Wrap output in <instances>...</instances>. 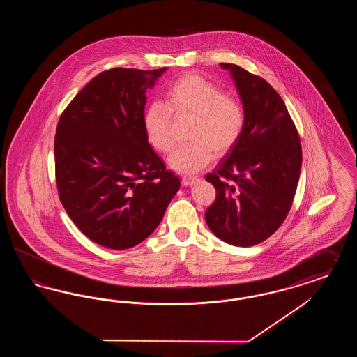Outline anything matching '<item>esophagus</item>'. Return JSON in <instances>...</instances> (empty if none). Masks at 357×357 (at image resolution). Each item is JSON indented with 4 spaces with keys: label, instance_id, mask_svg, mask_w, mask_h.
Wrapping results in <instances>:
<instances>
[{
    "label": "esophagus",
    "instance_id": "1",
    "mask_svg": "<svg viewBox=\"0 0 357 357\" xmlns=\"http://www.w3.org/2000/svg\"><path fill=\"white\" fill-rule=\"evenodd\" d=\"M199 178L198 176H192V175H183L182 176V185L183 186H192L195 185V182H198Z\"/></svg>",
    "mask_w": 357,
    "mask_h": 357
}]
</instances>
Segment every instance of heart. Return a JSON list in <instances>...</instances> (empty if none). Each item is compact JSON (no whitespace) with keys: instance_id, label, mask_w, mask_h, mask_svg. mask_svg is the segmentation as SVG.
Returning a JSON list of instances; mask_svg holds the SVG:
<instances>
[{"instance_id":"obj_1","label":"heart","mask_w":357,"mask_h":357,"mask_svg":"<svg viewBox=\"0 0 357 357\" xmlns=\"http://www.w3.org/2000/svg\"><path fill=\"white\" fill-rule=\"evenodd\" d=\"M172 115L194 118L190 128L192 142L178 147L169 158L171 169L182 174L202 170L215 153H229L246 126L242 102L227 96L220 85L192 73L176 79L166 89V104L153 102L144 111L146 135L160 153H170L174 147Z\"/></svg>"}]
</instances>
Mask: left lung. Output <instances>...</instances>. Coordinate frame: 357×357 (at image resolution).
Returning a JSON list of instances; mask_svg holds the SVG:
<instances>
[{"label":"left lung","mask_w":357,"mask_h":357,"mask_svg":"<svg viewBox=\"0 0 357 357\" xmlns=\"http://www.w3.org/2000/svg\"><path fill=\"white\" fill-rule=\"evenodd\" d=\"M237 85L246 126L237 144L206 181L217 197L204 218L226 243L253 246L282 225L293 204L303 151L287 105L262 77L222 63Z\"/></svg>","instance_id":"1"}]
</instances>
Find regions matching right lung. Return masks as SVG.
I'll return each instance as SVG.
<instances>
[{
	"label": "right lung",
	"instance_id": "1",
	"mask_svg": "<svg viewBox=\"0 0 357 357\" xmlns=\"http://www.w3.org/2000/svg\"><path fill=\"white\" fill-rule=\"evenodd\" d=\"M167 68H112L63 111L54 136L60 201L91 241L115 250L149 237L181 186L149 144L146 91Z\"/></svg>",
	"mask_w": 357,
	"mask_h": 357
}]
</instances>
